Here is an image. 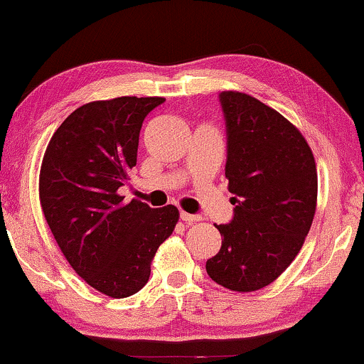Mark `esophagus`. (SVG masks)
<instances>
[{"instance_id": "1", "label": "esophagus", "mask_w": 364, "mask_h": 364, "mask_svg": "<svg viewBox=\"0 0 364 364\" xmlns=\"http://www.w3.org/2000/svg\"><path fill=\"white\" fill-rule=\"evenodd\" d=\"M181 218L187 223H196L200 220V217L198 215H192V213H187V212H181Z\"/></svg>"}]
</instances>
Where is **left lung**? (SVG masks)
<instances>
[{"instance_id": "8db88e82", "label": "left lung", "mask_w": 364, "mask_h": 364, "mask_svg": "<svg viewBox=\"0 0 364 364\" xmlns=\"http://www.w3.org/2000/svg\"><path fill=\"white\" fill-rule=\"evenodd\" d=\"M227 124L225 177L233 218L217 225L220 252L207 273L232 291H255L295 260L316 210L318 173L306 139L258 99L220 92Z\"/></svg>"}]
</instances>
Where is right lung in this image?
<instances>
[{
    "label": "right lung",
    "mask_w": 364,
    "mask_h": 364,
    "mask_svg": "<svg viewBox=\"0 0 364 364\" xmlns=\"http://www.w3.org/2000/svg\"><path fill=\"white\" fill-rule=\"evenodd\" d=\"M164 97L122 96L77 107L56 129L39 172V200L73 270L94 290L126 298L149 282L178 208H151L119 187L137 162L139 132Z\"/></svg>",
    "instance_id": "obj_1"
}]
</instances>
